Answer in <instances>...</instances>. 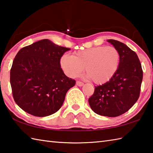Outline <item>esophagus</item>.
<instances>
[{
  "label": "esophagus",
  "mask_w": 153,
  "mask_h": 153,
  "mask_svg": "<svg viewBox=\"0 0 153 153\" xmlns=\"http://www.w3.org/2000/svg\"><path fill=\"white\" fill-rule=\"evenodd\" d=\"M76 85L77 86L81 87V86L83 85V83L82 82H81V81H77V82H76Z\"/></svg>",
  "instance_id": "1"
}]
</instances>
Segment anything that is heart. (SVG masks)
Masks as SVG:
<instances>
[{
	"label": "heart",
	"mask_w": 153,
	"mask_h": 153,
	"mask_svg": "<svg viewBox=\"0 0 153 153\" xmlns=\"http://www.w3.org/2000/svg\"><path fill=\"white\" fill-rule=\"evenodd\" d=\"M121 60L119 50L113 46H97L79 50L73 56L64 54L61 68L71 77L80 76L85 68L86 76L95 84H103L117 72Z\"/></svg>",
	"instance_id": "heart-1"
}]
</instances>
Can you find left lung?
<instances>
[{"mask_svg": "<svg viewBox=\"0 0 153 153\" xmlns=\"http://www.w3.org/2000/svg\"><path fill=\"white\" fill-rule=\"evenodd\" d=\"M121 55L117 72L109 82L95 86L89 98L91 109L98 115L115 117L128 111L138 100L143 80V70L137 53L121 42L107 40Z\"/></svg>", "mask_w": 153, "mask_h": 153, "instance_id": "obj_1", "label": "left lung"}]
</instances>
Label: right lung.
I'll list each match as a JSON object with an SVG mask.
<instances>
[{"instance_id":"obj_1","label":"right lung","mask_w":153,"mask_h":153,"mask_svg":"<svg viewBox=\"0 0 153 153\" xmlns=\"http://www.w3.org/2000/svg\"><path fill=\"white\" fill-rule=\"evenodd\" d=\"M70 50L44 39L17 53L10 81L14 101L25 112L46 117L61 108L67 91L76 83L60 65L62 56Z\"/></svg>"}]
</instances>
